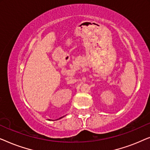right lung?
<instances>
[{
	"label": "right lung",
	"mask_w": 150,
	"mask_h": 150,
	"mask_svg": "<svg viewBox=\"0 0 150 150\" xmlns=\"http://www.w3.org/2000/svg\"><path fill=\"white\" fill-rule=\"evenodd\" d=\"M62 117H61V118H59V119H58V120H60V119H61V118H62Z\"/></svg>",
	"instance_id": "add662e5"
}]
</instances>
